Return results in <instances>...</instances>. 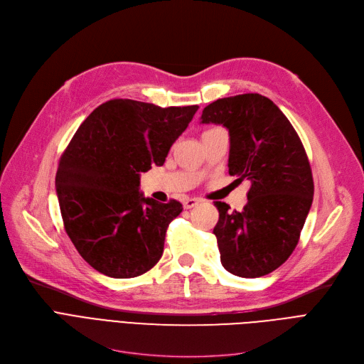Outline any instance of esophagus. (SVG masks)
Returning a JSON list of instances; mask_svg holds the SVG:
<instances>
[{
  "instance_id": "1",
  "label": "esophagus",
  "mask_w": 364,
  "mask_h": 364,
  "mask_svg": "<svg viewBox=\"0 0 364 364\" xmlns=\"http://www.w3.org/2000/svg\"><path fill=\"white\" fill-rule=\"evenodd\" d=\"M200 203V199H192V198H187V199H184V202H183V206H184V209H192V208H195L196 205H199Z\"/></svg>"
}]
</instances>
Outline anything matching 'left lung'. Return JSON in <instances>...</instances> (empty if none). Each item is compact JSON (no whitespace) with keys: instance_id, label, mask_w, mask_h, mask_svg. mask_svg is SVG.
Returning <instances> with one entry per match:
<instances>
[{"instance_id":"left-lung-1","label":"left lung","mask_w":364,"mask_h":364,"mask_svg":"<svg viewBox=\"0 0 364 364\" xmlns=\"http://www.w3.org/2000/svg\"><path fill=\"white\" fill-rule=\"evenodd\" d=\"M200 122L228 129V172L237 183H251L243 211L215 202L221 264L239 277L269 274L291 257L310 213L314 183L307 153L283 112L257 92L218 99L203 109Z\"/></svg>"}]
</instances>
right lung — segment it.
Masks as SVG:
<instances>
[{
	"label": "right lung",
	"instance_id": "1",
	"mask_svg": "<svg viewBox=\"0 0 364 364\" xmlns=\"http://www.w3.org/2000/svg\"><path fill=\"white\" fill-rule=\"evenodd\" d=\"M198 109L114 99L94 109L75 132L57 168L55 190L65 230L94 270L129 279L161 259L166 228L183 205L144 198L140 172L164 165Z\"/></svg>",
	"mask_w": 364,
	"mask_h": 364
}]
</instances>
